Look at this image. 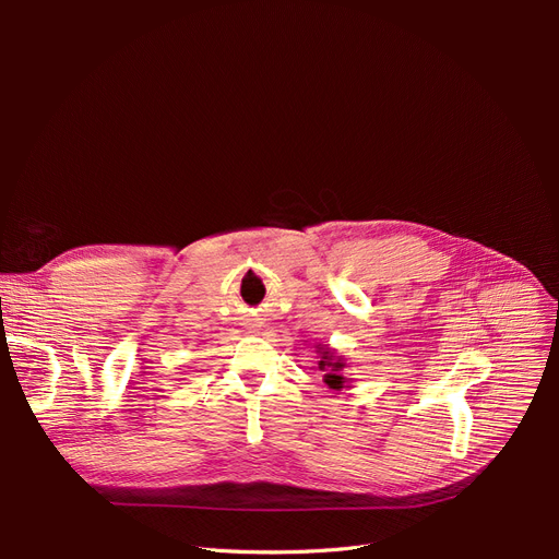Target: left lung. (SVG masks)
I'll list each match as a JSON object with an SVG mask.
<instances>
[{"label": "left lung", "instance_id": "obj_1", "mask_svg": "<svg viewBox=\"0 0 559 559\" xmlns=\"http://www.w3.org/2000/svg\"><path fill=\"white\" fill-rule=\"evenodd\" d=\"M317 354H319V370L324 373V384L331 389V392H343L345 386H349V378H347V361L337 354L335 349H331L329 345H314Z\"/></svg>", "mask_w": 559, "mask_h": 559}]
</instances>
